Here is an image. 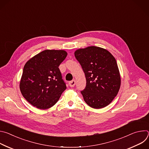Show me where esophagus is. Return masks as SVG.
<instances>
[{
  "mask_svg": "<svg viewBox=\"0 0 149 149\" xmlns=\"http://www.w3.org/2000/svg\"><path fill=\"white\" fill-rule=\"evenodd\" d=\"M75 85V80H72L69 82V86L71 87H74Z\"/></svg>",
  "mask_w": 149,
  "mask_h": 149,
  "instance_id": "34e87169",
  "label": "esophagus"
}]
</instances>
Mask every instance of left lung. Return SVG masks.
Returning <instances> with one entry per match:
<instances>
[{
    "label": "left lung",
    "instance_id": "1",
    "mask_svg": "<svg viewBox=\"0 0 149 149\" xmlns=\"http://www.w3.org/2000/svg\"><path fill=\"white\" fill-rule=\"evenodd\" d=\"M74 54L86 78V87L81 91L85 102L94 109L106 107L120 87L121 78L115 58L107 50L94 46L79 49Z\"/></svg>",
    "mask_w": 149,
    "mask_h": 149
}]
</instances>
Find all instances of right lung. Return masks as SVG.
<instances>
[{
	"instance_id": "right-lung-1",
	"label": "right lung",
	"mask_w": 149,
	"mask_h": 149,
	"mask_svg": "<svg viewBox=\"0 0 149 149\" xmlns=\"http://www.w3.org/2000/svg\"><path fill=\"white\" fill-rule=\"evenodd\" d=\"M67 55L63 50H45L30 59L24 66L20 81L23 97L41 110L51 108L66 89L58 68Z\"/></svg>"
}]
</instances>
